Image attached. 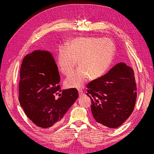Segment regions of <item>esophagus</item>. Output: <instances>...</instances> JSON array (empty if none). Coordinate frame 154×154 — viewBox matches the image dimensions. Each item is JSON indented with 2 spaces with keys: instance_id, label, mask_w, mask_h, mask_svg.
<instances>
[{
  "instance_id": "obj_1",
  "label": "esophagus",
  "mask_w": 154,
  "mask_h": 154,
  "mask_svg": "<svg viewBox=\"0 0 154 154\" xmlns=\"http://www.w3.org/2000/svg\"><path fill=\"white\" fill-rule=\"evenodd\" d=\"M79 94L80 96H82V95H84V92L81 90H79Z\"/></svg>"
}]
</instances>
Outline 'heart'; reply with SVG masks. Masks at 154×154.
Returning <instances> with one entry per match:
<instances>
[{"instance_id": "1", "label": "heart", "mask_w": 154, "mask_h": 154, "mask_svg": "<svg viewBox=\"0 0 154 154\" xmlns=\"http://www.w3.org/2000/svg\"><path fill=\"white\" fill-rule=\"evenodd\" d=\"M114 55V45L108 38L80 37L73 39L68 47L61 46L57 64L60 72L67 75L74 70L76 62L79 67L65 81L68 88H81L89 77L96 79L109 69Z\"/></svg>"}]
</instances>
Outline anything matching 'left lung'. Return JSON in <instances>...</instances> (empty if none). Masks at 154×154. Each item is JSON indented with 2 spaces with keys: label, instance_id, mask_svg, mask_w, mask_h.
I'll return each mask as SVG.
<instances>
[{
  "label": "left lung",
  "instance_id": "obj_1",
  "mask_svg": "<svg viewBox=\"0 0 154 154\" xmlns=\"http://www.w3.org/2000/svg\"><path fill=\"white\" fill-rule=\"evenodd\" d=\"M134 75L131 67L120 62L87 84L92 114L99 126L115 128L130 117L137 98Z\"/></svg>",
  "mask_w": 154,
  "mask_h": 154
}]
</instances>
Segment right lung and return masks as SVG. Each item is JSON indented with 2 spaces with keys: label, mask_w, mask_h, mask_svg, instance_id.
<instances>
[{
  "label": "right lung",
  "mask_w": 154,
  "mask_h": 154,
  "mask_svg": "<svg viewBox=\"0 0 154 154\" xmlns=\"http://www.w3.org/2000/svg\"><path fill=\"white\" fill-rule=\"evenodd\" d=\"M20 79V104L39 127L58 125L79 97L76 88L60 90L58 67L49 51L36 50L27 54L22 63ZM58 94L60 97L57 100L54 96Z\"/></svg>",
  "instance_id": "obj_1"
}]
</instances>
